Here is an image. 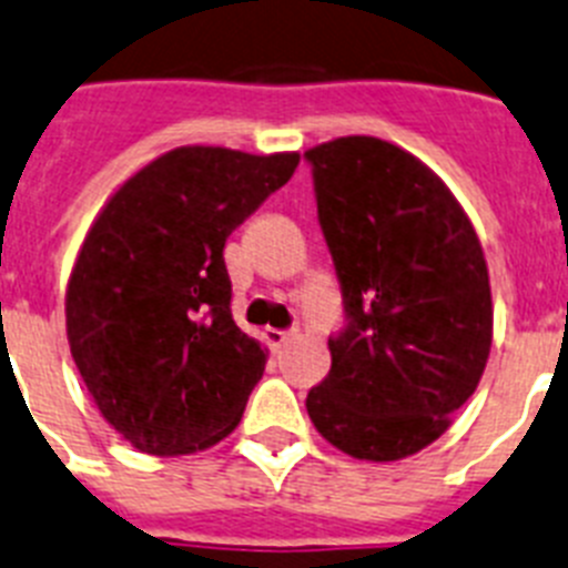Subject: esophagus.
<instances>
[{"label":"esophagus","instance_id":"esophagus-1","mask_svg":"<svg viewBox=\"0 0 568 568\" xmlns=\"http://www.w3.org/2000/svg\"><path fill=\"white\" fill-rule=\"evenodd\" d=\"M291 337H294V334L283 332V328H265V339H268L271 348H283Z\"/></svg>","mask_w":568,"mask_h":568}]
</instances>
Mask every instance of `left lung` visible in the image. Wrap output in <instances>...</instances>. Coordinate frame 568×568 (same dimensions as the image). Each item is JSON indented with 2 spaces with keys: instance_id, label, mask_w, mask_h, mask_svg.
Segmentation results:
<instances>
[{
  "instance_id": "1",
  "label": "left lung",
  "mask_w": 568,
  "mask_h": 568,
  "mask_svg": "<svg viewBox=\"0 0 568 568\" xmlns=\"http://www.w3.org/2000/svg\"><path fill=\"white\" fill-rule=\"evenodd\" d=\"M305 160L345 312L305 408L345 455L400 460L446 432L489 359L480 240L440 176L392 142L339 136Z\"/></svg>"
}]
</instances>
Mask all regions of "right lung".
<instances>
[{
	"label": "right lung",
	"instance_id": "add662e5",
	"mask_svg": "<svg viewBox=\"0 0 568 568\" xmlns=\"http://www.w3.org/2000/svg\"><path fill=\"white\" fill-rule=\"evenodd\" d=\"M297 162L174 148L88 231L68 283V343L102 417L145 455L209 448L243 417L265 348L231 317L223 248Z\"/></svg>",
	"mask_w": 568,
	"mask_h": 568
}]
</instances>
